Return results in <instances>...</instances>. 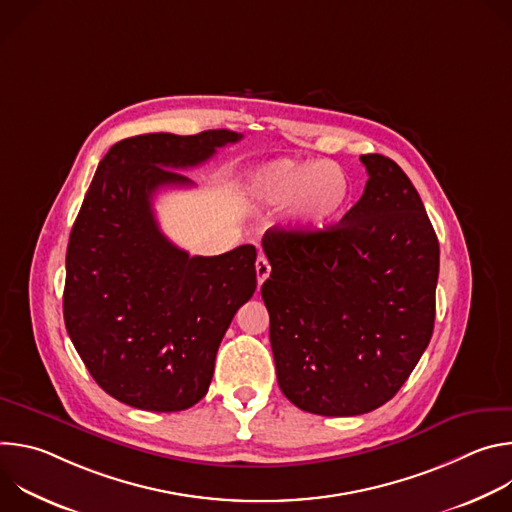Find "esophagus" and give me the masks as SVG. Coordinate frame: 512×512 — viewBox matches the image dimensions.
I'll use <instances>...</instances> for the list:
<instances>
[{
  "label": "esophagus",
  "instance_id": "1",
  "mask_svg": "<svg viewBox=\"0 0 512 512\" xmlns=\"http://www.w3.org/2000/svg\"><path fill=\"white\" fill-rule=\"evenodd\" d=\"M255 271H257V281H259V283H263V281L269 277L271 265H269V261H267L265 255H259V257H257V261H255Z\"/></svg>",
  "mask_w": 512,
  "mask_h": 512
}]
</instances>
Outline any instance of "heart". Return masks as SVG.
I'll return each mask as SVG.
<instances>
[{"label":"heart","mask_w":512,"mask_h":512,"mask_svg":"<svg viewBox=\"0 0 512 512\" xmlns=\"http://www.w3.org/2000/svg\"><path fill=\"white\" fill-rule=\"evenodd\" d=\"M352 198L348 176L324 162H275L249 178L245 202L253 212L294 206L291 227L306 235L332 229Z\"/></svg>","instance_id":"1"}]
</instances>
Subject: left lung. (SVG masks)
Masks as SVG:
<instances>
[{"label":"left lung","mask_w":512,"mask_h":512,"mask_svg":"<svg viewBox=\"0 0 512 512\" xmlns=\"http://www.w3.org/2000/svg\"><path fill=\"white\" fill-rule=\"evenodd\" d=\"M332 229L267 231L261 285L281 393L328 417L369 413L409 379L435 320L440 243L407 174L381 154Z\"/></svg>","instance_id":"8db88e82"}]
</instances>
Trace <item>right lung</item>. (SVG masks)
Masks as SVG:
<instances>
[{"label":"right lung","instance_id":"right-lung-1","mask_svg":"<svg viewBox=\"0 0 512 512\" xmlns=\"http://www.w3.org/2000/svg\"><path fill=\"white\" fill-rule=\"evenodd\" d=\"M241 133H148L99 162L66 249L64 324L97 385L145 411H182L212 381L216 350L257 287L253 245L190 257L154 216V194Z\"/></svg>","mask_w":512,"mask_h":512}]
</instances>
